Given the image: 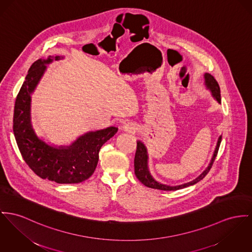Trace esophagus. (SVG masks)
Listing matches in <instances>:
<instances>
[{
	"label": "esophagus",
	"mask_w": 252,
	"mask_h": 252,
	"mask_svg": "<svg viewBox=\"0 0 252 252\" xmlns=\"http://www.w3.org/2000/svg\"><path fill=\"white\" fill-rule=\"evenodd\" d=\"M124 129H125V131H128V132H131L132 130H133V127H131V125H125L124 126Z\"/></svg>",
	"instance_id": "obj_1"
}]
</instances>
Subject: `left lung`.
Instances as JSON below:
<instances>
[{
  "label": "left lung",
  "instance_id": "1",
  "mask_svg": "<svg viewBox=\"0 0 252 252\" xmlns=\"http://www.w3.org/2000/svg\"><path fill=\"white\" fill-rule=\"evenodd\" d=\"M204 79H205V85L206 87L211 91L212 95L216 98V100L218 101L219 103H220V87H219L218 82L216 81V79L209 73H205L204 74ZM221 141V136H220L218 139V143L216 146V149L214 152L213 158L209 163V166L206 168V170L201 174L196 180L187 183L185 185H178V186H169V185H162L158 183L157 181H155L153 179L149 170H148V166H147V159H148V155H147V150L144 146V144L141 141H136V151H135V155H134V174L136 176V178L138 179L139 182H141V184L150 187V188H154V189H158V190H164V191H172V190H179L182 188H185L187 186L190 185H195L198 182H200L202 180L209 172V170L212 167L213 162L217 157L218 154L219 147Z\"/></svg>",
  "mask_w": 252,
  "mask_h": 252
}]
</instances>
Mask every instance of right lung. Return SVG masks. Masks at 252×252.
Listing matches in <instances>:
<instances>
[{
	"mask_svg": "<svg viewBox=\"0 0 252 252\" xmlns=\"http://www.w3.org/2000/svg\"><path fill=\"white\" fill-rule=\"evenodd\" d=\"M60 56L38 59L29 69L18 94L13 133L21 155L34 173L44 180L57 184H79L94 172L102 145L118 132L117 127L90 132L80 136L70 146L55 148L39 139L31 123V94L42 77L46 64Z\"/></svg>",
	"mask_w": 252,
	"mask_h": 252,
	"instance_id": "add662e5",
	"label": "right lung"
}]
</instances>
